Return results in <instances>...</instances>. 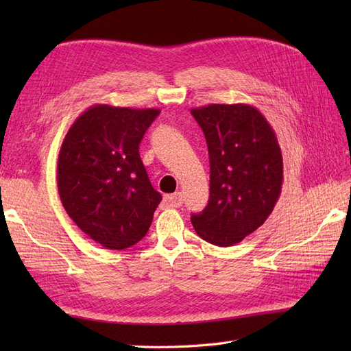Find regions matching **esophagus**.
<instances>
[{
    "instance_id": "1",
    "label": "esophagus",
    "mask_w": 351,
    "mask_h": 351,
    "mask_svg": "<svg viewBox=\"0 0 351 351\" xmlns=\"http://www.w3.org/2000/svg\"><path fill=\"white\" fill-rule=\"evenodd\" d=\"M182 195L181 193H173V195H169L164 197V205H167L170 208H178L182 205Z\"/></svg>"
}]
</instances>
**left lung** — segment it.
I'll list each match as a JSON object with an SVG mask.
<instances>
[{
	"label": "left lung",
	"instance_id": "1",
	"mask_svg": "<svg viewBox=\"0 0 351 351\" xmlns=\"http://www.w3.org/2000/svg\"><path fill=\"white\" fill-rule=\"evenodd\" d=\"M210 154V200L191 215L196 234L219 247L264 225L279 200L283 161L274 130L247 104L191 108Z\"/></svg>",
	"mask_w": 351,
	"mask_h": 351
}]
</instances>
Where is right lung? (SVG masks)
I'll return each instance as SVG.
<instances>
[{
	"label": "right lung",
	"mask_w": 351,
	"mask_h": 351,
	"mask_svg": "<svg viewBox=\"0 0 351 351\" xmlns=\"http://www.w3.org/2000/svg\"><path fill=\"white\" fill-rule=\"evenodd\" d=\"M158 108L96 104L77 117L57 162L58 195L95 243L123 250L151 226L161 195L149 181L138 145Z\"/></svg>",
	"instance_id": "1"
}]
</instances>
